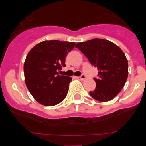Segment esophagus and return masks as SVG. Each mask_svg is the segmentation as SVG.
Wrapping results in <instances>:
<instances>
[{
    "label": "esophagus",
    "mask_w": 146,
    "mask_h": 146,
    "mask_svg": "<svg viewBox=\"0 0 146 146\" xmlns=\"http://www.w3.org/2000/svg\"><path fill=\"white\" fill-rule=\"evenodd\" d=\"M78 78L79 80H85V79H86V76H85V75H82L81 76L78 77Z\"/></svg>",
    "instance_id": "1"
}]
</instances>
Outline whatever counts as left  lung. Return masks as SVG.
Instances as JSON below:
<instances>
[{
    "label": "left lung",
    "mask_w": 146,
    "mask_h": 146,
    "mask_svg": "<svg viewBox=\"0 0 146 146\" xmlns=\"http://www.w3.org/2000/svg\"><path fill=\"white\" fill-rule=\"evenodd\" d=\"M76 48L98 68V78H94L96 88L90 91L92 98L100 102L114 99L124 86L129 74L128 60L121 49L110 41L93 39L79 42Z\"/></svg>",
    "instance_id": "obj_1"
}]
</instances>
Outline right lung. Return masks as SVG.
<instances>
[{
    "mask_svg": "<svg viewBox=\"0 0 146 146\" xmlns=\"http://www.w3.org/2000/svg\"><path fill=\"white\" fill-rule=\"evenodd\" d=\"M75 42L44 41L35 45L24 64L25 81L33 98L44 106L59 104L67 95L72 78L59 76L65 58L74 48Z\"/></svg>",
    "mask_w": 146,
    "mask_h": 146,
    "instance_id": "obj_1",
    "label": "right lung"
}]
</instances>
